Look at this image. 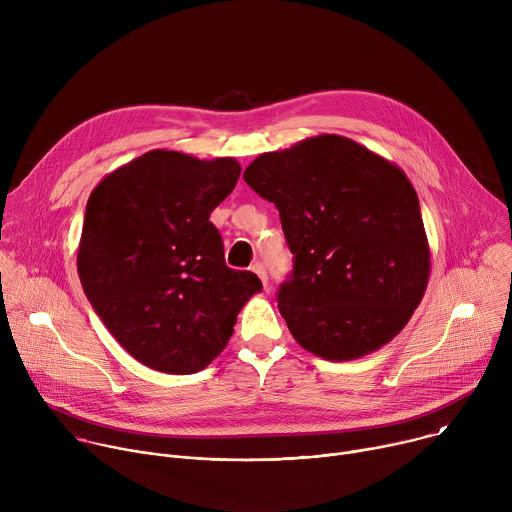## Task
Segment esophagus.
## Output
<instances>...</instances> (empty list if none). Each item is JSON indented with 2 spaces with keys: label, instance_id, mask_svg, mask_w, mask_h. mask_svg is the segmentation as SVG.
Wrapping results in <instances>:
<instances>
[{
  "label": "esophagus",
  "instance_id": "1",
  "mask_svg": "<svg viewBox=\"0 0 512 512\" xmlns=\"http://www.w3.org/2000/svg\"><path fill=\"white\" fill-rule=\"evenodd\" d=\"M251 269L259 275V279H261V281H263V285L267 287V271H265V265H263V263H255Z\"/></svg>",
  "mask_w": 512,
  "mask_h": 512
}]
</instances>
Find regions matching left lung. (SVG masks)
I'll return each mask as SVG.
<instances>
[{"label": "left lung", "mask_w": 512, "mask_h": 512, "mask_svg": "<svg viewBox=\"0 0 512 512\" xmlns=\"http://www.w3.org/2000/svg\"><path fill=\"white\" fill-rule=\"evenodd\" d=\"M245 182L279 210L294 273L277 294L296 342L354 360L391 342L431 269L419 200L405 172L334 133L255 158Z\"/></svg>", "instance_id": "left-lung-1"}]
</instances>
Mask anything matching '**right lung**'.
Segmentation results:
<instances>
[{"label":"right lung","instance_id":"1","mask_svg":"<svg viewBox=\"0 0 512 512\" xmlns=\"http://www.w3.org/2000/svg\"><path fill=\"white\" fill-rule=\"evenodd\" d=\"M239 176L235 158L152 150L107 174L89 196L79 277L107 330L145 367L202 371L263 289L255 273L227 267L208 221Z\"/></svg>","mask_w":512,"mask_h":512}]
</instances>
